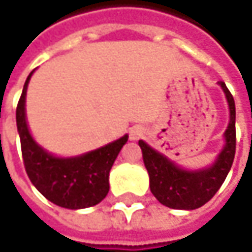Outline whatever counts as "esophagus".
<instances>
[{"mask_svg":"<svg viewBox=\"0 0 252 252\" xmlns=\"http://www.w3.org/2000/svg\"><path fill=\"white\" fill-rule=\"evenodd\" d=\"M141 135H143V129L140 126H132L129 129V138L131 140H138Z\"/></svg>","mask_w":252,"mask_h":252,"instance_id":"1","label":"esophagus"}]
</instances>
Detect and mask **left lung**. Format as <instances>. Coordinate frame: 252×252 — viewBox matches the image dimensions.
Returning a JSON list of instances; mask_svg holds the SVG:
<instances>
[{"mask_svg": "<svg viewBox=\"0 0 252 252\" xmlns=\"http://www.w3.org/2000/svg\"><path fill=\"white\" fill-rule=\"evenodd\" d=\"M220 86L229 103L230 121L225 132L226 144L212 168L195 172L184 171L144 141H138L144 166L150 176V191L159 203L166 207L176 210H194L201 207L218 192L230 171L236 150L235 100L223 81H220Z\"/></svg>", "mask_w": 252, "mask_h": 252, "instance_id": "8db88e82", "label": "left lung"}]
</instances>
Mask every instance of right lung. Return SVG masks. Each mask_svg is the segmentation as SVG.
Here are the masks:
<instances>
[{"instance_id":"obj_1","label":"right lung","mask_w":252,"mask_h":252,"mask_svg":"<svg viewBox=\"0 0 252 252\" xmlns=\"http://www.w3.org/2000/svg\"><path fill=\"white\" fill-rule=\"evenodd\" d=\"M30 77L32 73L26 80L16 109L23 163L29 179L43 197L60 207L77 210L96 206L109 191V171L128 135L78 158L58 159L51 156L34 143L26 124V90Z\"/></svg>"}]
</instances>
